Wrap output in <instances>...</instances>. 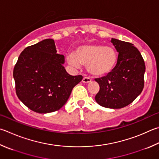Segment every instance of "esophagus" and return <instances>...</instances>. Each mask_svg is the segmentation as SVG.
Returning a JSON list of instances; mask_svg holds the SVG:
<instances>
[{"instance_id": "1", "label": "esophagus", "mask_w": 159, "mask_h": 159, "mask_svg": "<svg viewBox=\"0 0 159 159\" xmlns=\"http://www.w3.org/2000/svg\"><path fill=\"white\" fill-rule=\"evenodd\" d=\"M82 81H83V83H89L91 82V79L88 77H84Z\"/></svg>"}]
</instances>
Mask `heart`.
Instances as JSON below:
<instances>
[{
  "mask_svg": "<svg viewBox=\"0 0 159 159\" xmlns=\"http://www.w3.org/2000/svg\"><path fill=\"white\" fill-rule=\"evenodd\" d=\"M67 61L75 67L86 65L89 74L99 77L113 71L117 62V56L112 47L102 44H84L77 47L74 53L68 55Z\"/></svg>",
  "mask_w": 159,
  "mask_h": 159,
  "instance_id": "b5f03b06",
  "label": "heart"
}]
</instances>
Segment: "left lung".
I'll use <instances>...</instances> for the list:
<instances>
[{
	"mask_svg": "<svg viewBox=\"0 0 159 159\" xmlns=\"http://www.w3.org/2000/svg\"><path fill=\"white\" fill-rule=\"evenodd\" d=\"M111 42L118 53L117 62L111 73L95 79L100 87L95 100L103 107L119 109L132 103L142 92L145 65L134 44L115 38Z\"/></svg>",
	"mask_w": 159,
	"mask_h": 159,
	"instance_id": "8db88e82",
	"label": "left lung"
}]
</instances>
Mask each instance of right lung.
I'll return each mask as SVG.
<instances>
[{"instance_id":"add662e5","label":"right lung","mask_w":159,"mask_h":159,"mask_svg":"<svg viewBox=\"0 0 159 159\" xmlns=\"http://www.w3.org/2000/svg\"><path fill=\"white\" fill-rule=\"evenodd\" d=\"M57 53L54 40L46 39L21 52L13 77L19 100L32 111L48 113L61 108L83 76H71Z\"/></svg>"}]
</instances>
